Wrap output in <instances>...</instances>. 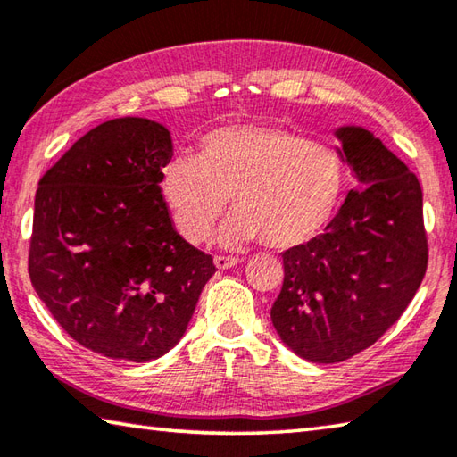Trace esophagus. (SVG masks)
<instances>
[{"instance_id": "obj_1", "label": "esophagus", "mask_w": 457, "mask_h": 457, "mask_svg": "<svg viewBox=\"0 0 457 457\" xmlns=\"http://www.w3.org/2000/svg\"><path fill=\"white\" fill-rule=\"evenodd\" d=\"M213 263H216L218 270H231L239 263L237 257H226V255H216L213 257Z\"/></svg>"}]
</instances>
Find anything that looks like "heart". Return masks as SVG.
I'll return each mask as SVG.
<instances>
[{
    "label": "heart",
    "instance_id": "1",
    "mask_svg": "<svg viewBox=\"0 0 457 457\" xmlns=\"http://www.w3.org/2000/svg\"><path fill=\"white\" fill-rule=\"evenodd\" d=\"M345 164L335 148L277 124H229L205 134L198 156H174L162 168L164 202L180 234L204 244L226 208L220 244L262 239L293 249L317 237L341 200Z\"/></svg>",
    "mask_w": 457,
    "mask_h": 457
}]
</instances>
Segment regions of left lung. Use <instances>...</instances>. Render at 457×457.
I'll return each mask as SVG.
<instances>
[{
	"label": "left lung",
	"instance_id": "1",
	"mask_svg": "<svg viewBox=\"0 0 457 457\" xmlns=\"http://www.w3.org/2000/svg\"><path fill=\"white\" fill-rule=\"evenodd\" d=\"M335 134L359 187L325 234L283 253V287L271 307L281 341L319 364L377 343L414 299L428 267L416 174L370 130L341 127Z\"/></svg>",
	"mask_w": 457,
	"mask_h": 457
}]
</instances>
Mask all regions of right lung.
<instances>
[{"mask_svg": "<svg viewBox=\"0 0 457 457\" xmlns=\"http://www.w3.org/2000/svg\"><path fill=\"white\" fill-rule=\"evenodd\" d=\"M170 130L124 116L79 138L39 180L29 277L45 307L79 345L145 362L184 337L212 255L172 226L160 182Z\"/></svg>", "mask_w": 457, "mask_h": 457, "instance_id": "obj_1", "label": "right lung"}]
</instances>
